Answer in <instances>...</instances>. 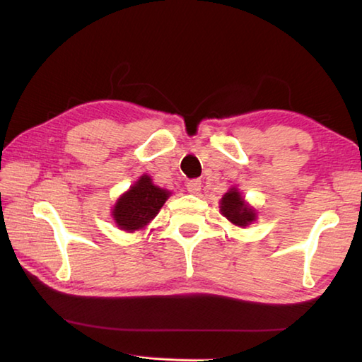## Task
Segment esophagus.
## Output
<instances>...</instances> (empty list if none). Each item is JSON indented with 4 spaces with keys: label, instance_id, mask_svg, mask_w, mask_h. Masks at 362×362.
<instances>
[{
    "label": "esophagus",
    "instance_id": "34e87169",
    "mask_svg": "<svg viewBox=\"0 0 362 362\" xmlns=\"http://www.w3.org/2000/svg\"><path fill=\"white\" fill-rule=\"evenodd\" d=\"M187 189H188V193H191V194H197L201 191V180H197V179L189 180L187 183Z\"/></svg>",
    "mask_w": 362,
    "mask_h": 362
}]
</instances>
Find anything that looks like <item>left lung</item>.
Masks as SVG:
<instances>
[{"mask_svg": "<svg viewBox=\"0 0 362 362\" xmlns=\"http://www.w3.org/2000/svg\"><path fill=\"white\" fill-rule=\"evenodd\" d=\"M221 214L229 219L232 224L238 226V228H246L247 224H251L256 219V214L254 210L250 209L243 201V197L240 196L235 188H232L229 193H226L221 199Z\"/></svg>", "mask_w": 362, "mask_h": 362, "instance_id": "left-lung-1", "label": "left lung"}]
</instances>
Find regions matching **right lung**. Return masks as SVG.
I'll return each instance as SVG.
<instances>
[{"label":"right lung","instance_id":"add662e5","mask_svg":"<svg viewBox=\"0 0 362 362\" xmlns=\"http://www.w3.org/2000/svg\"><path fill=\"white\" fill-rule=\"evenodd\" d=\"M169 197V191L155 187L151 177L143 175L116 202L112 218L124 230H136L157 216L163 204Z\"/></svg>","mask_w":362,"mask_h":362}]
</instances>
